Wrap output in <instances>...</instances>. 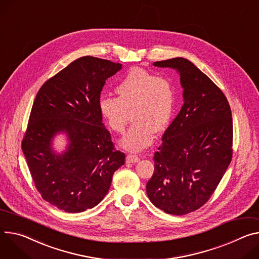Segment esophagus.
I'll return each mask as SVG.
<instances>
[{"label": "esophagus", "instance_id": "obj_1", "mask_svg": "<svg viewBox=\"0 0 259 259\" xmlns=\"http://www.w3.org/2000/svg\"><path fill=\"white\" fill-rule=\"evenodd\" d=\"M140 159L136 156V155H132V154H129V155H127V157H126V162L127 163H136V162H138Z\"/></svg>", "mask_w": 259, "mask_h": 259}]
</instances>
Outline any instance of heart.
Masks as SVG:
<instances>
[{
	"instance_id": "b5f03b06",
	"label": "heart",
	"mask_w": 259,
	"mask_h": 259,
	"mask_svg": "<svg viewBox=\"0 0 259 259\" xmlns=\"http://www.w3.org/2000/svg\"><path fill=\"white\" fill-rule=\"evenodd\" d=\"M115 93L117 98H100V113L115 133H124L132 113L135 123L120 145L131 152L142 151L153 143L156 132L168 126L177 105V87L168 77L133 68L116 85Z\"/></svg>"
}]
</instances>
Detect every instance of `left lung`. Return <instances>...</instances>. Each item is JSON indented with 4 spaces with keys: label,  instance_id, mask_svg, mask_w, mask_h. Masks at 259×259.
Returning a JSON list of instances; mask_svg holds the SVG:
<instances>
[{
    "label": "left lung",
    "instance_id": "1",
    "mask_svg": "<svg viewBox=\"0 0 259 259\" xmlns=\"http://www.w3.org/2000/svg\"><path fill=\"white\" fill-rule=\"evenodd\" d=\"M153 65L180 74L184 104L155 153L147 194L165 213L186 215L208 200L231 161V110L222 91L190 61Z\"/></svg>",
    "mask_w": 259,
    "mask_h": 259
}]
</instances>
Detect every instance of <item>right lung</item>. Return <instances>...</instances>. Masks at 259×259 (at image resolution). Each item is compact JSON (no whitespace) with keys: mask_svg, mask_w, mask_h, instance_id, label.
<instances>
[{"mask_svg":"<svg viewBox=\"0 0 259 259\" xmlns=\"http://www.w3.org/2000/svg\"><path fill=\"white\" fill-rule=\"evenodd\" d=\"M122 64L82 57L46 81L37 93L21 149L42 198L68 213L96 206L107 194L112 176L125 164L115 151L99 110L105 81ZM59 134L67 138L61 153Z\"/></svg>","mask_w":259,"mask_h":259,"instance_id":"1","label":"right lung"}]
</instances>
